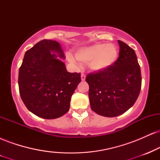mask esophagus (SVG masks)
<instances>
[{"mask_svg":"<svg viewBox=\"0 0 160 160\" xmlns=\"http://www.w3.org/2000/svg\"><path fill=\"white\" fill-rule=\"evenodd\" d=\"M81 80L82 81H84L86 80V74L84 73H82L81 74Z\"/></svg>","mask_w":160,"mask_h":160,"instance_id":"34e87169","label":"esophagus"}]
</instances>
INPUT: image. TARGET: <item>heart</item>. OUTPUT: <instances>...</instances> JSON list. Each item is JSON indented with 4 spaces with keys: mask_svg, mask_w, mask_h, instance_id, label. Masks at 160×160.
I'll list each match as a JSON object with an SVG mask.
<instances>
[{
    "mask_svg": "<svg viewBox=\"0 0 160 160\" xmlns=\"http://www.w3.org/2000/svg\"><path fill=\"white\" fill-rule=\"evenodd\" d=\"M77 59L82 63H89L93 71H104L111 68L118 57V51L113 44L98 43L78 49Z\"/></svg>",
    "mask_w": 160,
    "mask_h": 160,
    "instance_id": "1",
    "label": "heart"
}]
</instances>
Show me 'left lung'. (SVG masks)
I'll return each instance as SVG.
<instances>
[{
  "label": "left lung",
  "instance_id": "1",
  "mask_svg": "<svg viewBox=\"0 0 160 160\" xmlns=\"http://www.w3.org/2000/svg\"><path fill=\"white\" fill-rule=\"evenodd\" d=\"M118 43L120 52L115 63L86 78L91 109L107 117L127 111L136 102L141 88V68L135 50L121 40Z\"/></svg>",
  "mask_w": 160,
  "mask_h": 160
}]
</instances>
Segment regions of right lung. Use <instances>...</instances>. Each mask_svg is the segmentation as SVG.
Returning a JSON list of instances; mask_svg holds the SVG:
<instances>
[{"instance_id": "obj_1", "label": "right lung", "mask_w": 160, "mask_h": 160, "mask_svg": "<svg viewBox=\"0 0 160 160\" xmlns=\"http://www.w3.org/2000/svg\"><path fill=\"white\" fill-rule=\"evenodd\" d=\"M64 57L56 40H43L25 52L19 71L22 100L34 114L56 119L69 111L73 93L80 81V73H69L63 62L52 54Z\"/></svg>"}]
</instances>
